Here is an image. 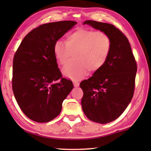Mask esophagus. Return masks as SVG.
<instances>
[{
	"label": "esophagus",
	"mask_w": 151,
	"mask_h": 151,
	"mask_svg": "<svg viewBox=\"0 0 151 151\" xmlns=\"http://www.w3.org/2000/svg\"><path fill=\"white\" fill-rule=\"evenodd\" d=\"M73 85H74V86H75V87H78V86H79V85H80L79 81H78V80H73Z\"/></svg>",
	"instance_id": "34e87169"
}]
</instances>
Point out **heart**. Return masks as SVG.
<instances>
[{
	"label": "heart",
	"mask_w": 151,
	"mask_h": 151,
	"mask_svg": "<svg viewBox=\"0 0 151 151\" xmlns=\"http://www.w3.org/2000/svg\"><path fill=\"white\" fill-rule=\"evenodd\" d=\"M112 49V40L102 31L80 29L67 36L65 42L58 40L53 47L57 61L65 65L72 54L75 60L63 69L66 77L79 80L88 73H95L106 63Z\"/></svg>",
	"instance_id": "1"
}]
</instances>
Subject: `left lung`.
Here are the masks:
<instances>
[{"instance_id": "obj_1", "label": "left lung", "mask_w": 151, "mask_h": 151, "mask_svg": "<svg viewBox=\"0 0 151 151\" xmlns=\"http://www.w3.org/2000/svg\"><path fill=\"white\" fill-rule=\"evenodd\" d=\"M97 30L109 35L112 49L106 63L91 77L80 83L84 95L83 112L90 120L100 124L119 117L133 98L137 64L127 37L113 24L85 20Z\"/></svg>"}]
</instances>
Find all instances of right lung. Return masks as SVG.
<instances>
[{
	"label": "right lung",
	"instance_id": "add662e5",
	"mask_svg": "<svg viewBox=\"0 0 151 151\" xmlns=\"http://www.w3.org/2000/svg\"><path fill=\"white\" fill-rule=\"evenodd\" d=\"M76 24L65 20L42 24L24 37L16 51L12 88L20 109L33 121L48 122L56 117L73 89L71 80L62 78L53 47Z\"/></svg>",
	"mask_w": 151,
	"mask_h": 151
}]
</instances>
